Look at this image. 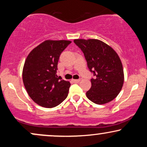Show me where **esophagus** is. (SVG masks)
<instances>
[{
    "mask_svg": "<svg viewBox=\"0 0 147 147\" xmlns=\"http://www.w3.org/2000/svg\"><path fill=\"white\" fill-rule=\"evenodd\" d=\"M72 81L74 83H79V82H80V79H72Z\"/></svg>",
    "mask_w": 147,
    "mask_h": 147,
    "instance_id": "esophagus-1",
    "label": "esophagus"
}]
</instances>
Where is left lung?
<instances>
[{"instance_id":"obj_1","label":"left lung","mask_w":147,"mask_h":147,"mask_svg":"<svg viewBox=\"0 0 147 147\" xmlns=\"http://www.w3.org/2000/svg\"><path fill=\"white\" fill-rule=\"evenodd\" d=\"M84 53L88 68L94 77L86 96L91 102L104 104L114 99L124 84V71L120 59L115 51L97 39H75Z\"/></svg>"}]
</instances>
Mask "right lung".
I'll return each mask as SVG.
<instances>
[{"label": "right lung", "mask_w": 147, "mask_h": 147, "mask_svg": "<svg viewBox=\"0 0 147 147\" xmlns=\"http://www.w3.org/2000/svg\"><path fill=\"white\" fill-rule=\"evenodd\" d=\"M70 41H45L32 50L25 60L23 70L25 88L31 99L39 106L53 108L68 95L70 84L57 75L61 52Z\"/></svg>", "instance_id": "add662e5"}]
</instances>
